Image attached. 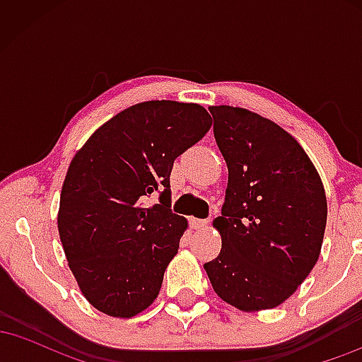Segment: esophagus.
<instances>
[{"instance_id":"obj_1","label":"esophagus","mask_w":362,"mask_h":362,"mask_svg":"<svg viewBox=\"0 0 362 362\" xmlns=\"http://www.w3.org/2000/svg\"><path fill=\"white\" fill-rule=\"evenodd\" d=\"M209 224L207 219H197V218H190V226L194 228V230H204V228Z\"/></svg>"}]
</instances>
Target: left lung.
<instances>
[{
    "instance_id": "1",
    "label": "left lung",
    "mask_w": 362,
    "mask_h": 362,
    "mask_svg": "<svg viewBox=\"0 0 362 362\" xmlns=\"http://www.w3.org/2000/svg\"><path fill=\"white\" fill-rule=\"evenodd\" d=\"M228 165L221 252L204 264L213 289L242 311L271 310L308 277L322 250L327 197L305 149L247 109L209 107Z\"/></svg>"
}]
</instances>
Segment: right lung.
Returning a JSON list of instances; mask_svg holds the SVG:
<instances>
[{"mask_svg": "<svg viewBox=\"0 0 362 362\" xmlns=\"http://www.w3.org/2000/svg\"><path fill=\"white\" fill-rule=\"evenodd\" d=\"M197 103L141 102L100 126L74 155L57 230L83 296L115 318L146 310L187 230L170 209L173 161L211 129ZM160 204L146 206L151 193Z\"/></svg>", "mask_w": 362, "mask_h": 362, "instance_id": "obj_1", "label": "right lung"}]
</instances>
